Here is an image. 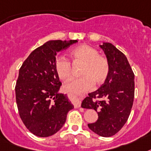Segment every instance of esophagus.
Wrapping results in <instances>:
<instances>
[{"instance_id":"34e87169","label":"esophagus","mask_w":151,"mask_h":151,"mask_svg":"<svg viewBox=\"0 0 151 151\" xmlns=\"http://www.w3.org/2000/svg\"><path fill=\"white\" fill-rule=\"evenodd\" d=\"M81 106V100L79 99H76L75 101V107L76 108H78Z\"/></svg>"}]
</instances>
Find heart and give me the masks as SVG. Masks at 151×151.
<instances>
[{
	"label": "heart",
	"mask_w": 151,
	"mask_h": 151,
	"mask_svg": "<svg viewBox=\"0 0 151 151\" xmlns=\"http://www.w3.org/2000/svg\"><path fill=\"white\" fill-rule=\"evenodd\" d=\"M69 56L73 62L83 63L80 75L82 77L71 78L64 86L68 93L79 94L89 90L93 83L100 85L108 76L109 66L108 61L103 56L99 55L96 49L88 45H81L71 49ZM58 76L65 80L71 75L70 62L64 57H58L55 63Z\"/></svg>",
	"instance_id": "heart-1"
}]
</instances>
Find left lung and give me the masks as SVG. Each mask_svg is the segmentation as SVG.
I'll return each instance as SVG.
<instances>
[{"label":"left lung","instance_id":"obj_1","mask_svg":"<svg viewBox=\"0 0 151 151\" xmlns=\"http://www.w3.org/2000/svg\"><path fill=\"white\" fill-rule=\"evenodd\" d=\"M99 47L109 63V74L99 89L83 99L81 106L93 109L98 113L96 121L88 124L89 129L99 136L109 137L121 129L130 114L134 74L125 55L113 44L103 42Z\"/></svg>","mask_w":151,"mask_h":151}]
</instances>
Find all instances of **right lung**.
Wrapping results in <instances>:
<instances>
[{"instance_id": "right-lung-1", "label": "right lung", "mask_w": 151, "mask_h": 151, "mask_svg": "<svg viewBox=\"0 0 151 151\" xmlns=\"http://www.w3.org/2000/svg\"><path fill=\"white\" fill-rule=\"evenodd\" d=\"M76 42L48 41L34 50L20 68L15 86L17 109L27 129L37 137L56 134L74 108L68 95L59 92L62 83L55 63L58 52Z\"/></svg>"}]
</instances>
